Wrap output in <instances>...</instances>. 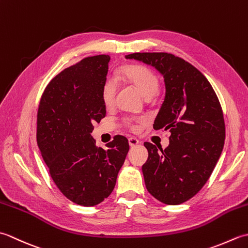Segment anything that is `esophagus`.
Returning <instances> with one entry per match:
<instances>
[{
  "mask_svg": "<svg viewBox=\"0 0 248 248\" xmlns=\"http://www.w3.org/2000/svg\"><path fill=\"white\" fill-rule=\"evenodd\" d=\"M139 143H140V141H139L138 139H135V138H130L129 139V145H130V147H135Z\"/></svg>",
  "mask_w": 248,
  "mask_h": 248,
  "instance_id": "34e87169",
  "label": "esophagus"
}]
</instances>
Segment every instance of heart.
<instances>
[{"instance_id": "1", "label": "heart", "mask_w": 248, "mask_h": 248, "mask_svg": "<svg viewBox=\"0 0 248 248\" xmlns=\"http://www.w3.org/2000/svg\"><path fill=\"white\" fill-rule=\"evenodd\" d=\"M123 76L129 83L138 88L141 96L149 100L154 98L160 87L159 78L150 69L143 66H125ZM118 85L114 78H108L104 81L101 91V98L105 107H112L115 102Z\"/></svg>"}]
</instances>
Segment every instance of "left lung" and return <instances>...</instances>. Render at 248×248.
I'll use <instances>...</instances> for the list:
<instances>
[{
	"mask_svg": "<svg viewBox=\"0 0 248 248\" xmlns=\"http://www.w3.org/2000/svg\"><path fill=\"white\" fill-rule=\"evenodd\" d=\"M127 60L155 67L164 78L165 97L155 130H170L163 150L145 143L148 160L141 167L148 192L166 204H180L208 181L223 151L225 123L217 93L202 72L170 53H133Z\"/></svg>",
	"mask_w": 248,
	"mask_h": 248,
	"instance_id": "left-lung-1",
	"label": "left lung"
}]
</instances>
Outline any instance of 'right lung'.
I'll use <instances>...</instances> for the list:
<instances>
[{"instance_id": "obj_1", "label": "right lung", "mask_w": 248, "mask_h": 248, "mask_svg": "<svg viewBox=\"0 0 248 248\" xmlns=\"http://www.w3.org/2000/svg\"><path fill=\"white\" fill-rule=\"evenodd\" d=\"M109 60L86 57L62 71L46 87L37 114V144L52 179L68 199L85 207L109 196L129 151L124 136L103 149L92 135L107 114L101 91Z\"/></svg>"}]
</instances>
